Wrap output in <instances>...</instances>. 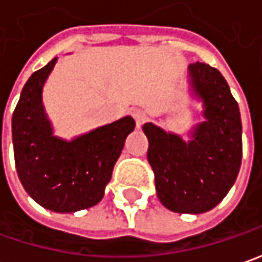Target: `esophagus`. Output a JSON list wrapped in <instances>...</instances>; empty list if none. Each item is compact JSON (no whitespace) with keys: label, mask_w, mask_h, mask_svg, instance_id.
<instances>
[{"label":"esophagus","mask_w":262,"mask_h":262,"mask_svg":"<svg viewBox=\"0 0 262 262\" xmlns=\"http://www.w3.org/2000/svg\"><path fill=\"white\" fill-rule=\"evenodd\" d=\"M133 117H135V120H136V124H138V126H142L143 123L146 122V119H148L146 113H145L143 110H140V108L133 110Z\"/></svg>","instance_id":"34e87169"}]
</instances>
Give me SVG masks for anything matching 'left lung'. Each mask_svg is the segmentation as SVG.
Segmentation results:
<instances>
[{"label":"left lung","instance_id":"obj_1","mask_svg":"<svg viewBox=\"0 0 262 262\" xmlns=\"http://www.w3.org/2000/svg\"><path fill=\"white\" fill-rule=\"evenodd\" d=\"M195 93L203 98L206 122L188 143L146 123L148 161L161 203L177 213H204L221 203L238 177L242 161V123L236 100L221 72L190 65Z\"/></svg>","mask_w":262,"mask_h":262}]
</instances>
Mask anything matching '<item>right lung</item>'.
<instances>
[{"label": "right lung", "instance_id": "obj_1", "mask_svg": "<svg viewBox=\"0 0 262 262\" xmlns=\"http://www.w3.org/2000/svg\"><path fill=\"white\" fill-rule=\"evenodd\" d=\"M55 62L56 58L36 71L23 86L13 113L14 161L33 200L53 212H77L103 199L135 120L123 117L72 142L52 136L41 88Z\"/></svg>", "mask_w": 262, "mask_h": 262}]
</instances>
